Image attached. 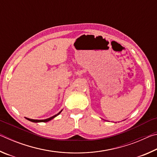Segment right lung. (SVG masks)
Instances as JSON below:
<instances>
[{
  "label": "right lung",
  "instance_id": "obj_1",
  "mask_svg": "<svg viewBox=\"0 0 157 157\" xmlns=\"http://www.w3.org/2000/svg\"><path fill=\"white\" fill-rule=\"evenodd\" d=\"M62 111H59V112L57 114H56V115H55V116H53L52 117H50V118H49L44 119V120H34V119H30V118H25L27 119V120L31 121V122H33V123H41V122H44V123H46V122H48L50 121H51L52 119H53L54 118H55V117H56V116H57L61 112H62Z\"/></svg>",
  "mask_w": 157,
  "mask_h": 157
}]
</instances>
